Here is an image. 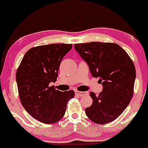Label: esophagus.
Wrapping results in <instances>:
<instances>
[{
  "label": "esophagus",
  "instance_id": "34e87169",
  "mask_svg": "<svg viewBox=\"0 0 148 148\" xmlns=\"http://www.w3.org/2000/svg\"><path fill=\"white\" fill-rule=\"evenodd\" d=\"M75 94L77 95V96H79V97H82L84 95H86L88 94L87 92H79V91H75Z\"/></svg>",
  "mask_w": 148,
  "mask_h": 148
}]
</instances>
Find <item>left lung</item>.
Returning <instances> with one entry per match:
<instances>
[{
	"instance_id": "8db88e82",
	"label": "left lung",
	"mask_w": 148,
	"mask_h": 148,
	"mask_svg": "<svg viewBox=\"0 0 148 148\" xmlns=\"http://www.w3.org/2000/svg\"><path fill=\"white\" fill-rule=\"evenodd\" d=\"M74 49L87 63L94 77H99L102 92L89 95L92 104L85 109L88 118L106 124L117 118L133 96L136 71L127 52L114 43L90 42L74 44Z\"/></svg>"
}]
</instances>
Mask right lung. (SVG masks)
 Returning <instances> with one entry per match:
<instances>
[{
    "label": "right lung",
    "instance_id": "obj_1",
    "mask_svg": "<svg viewBox=\"0 0 148 148\" xmlns=\"http://www.w3.org/2000/svg\"><path fill=\"white\" fill-rule=\"evenodd\" d=\"M72 44H53L33 47L25 53L16 71L21 102L28 114L45 124L64 117L73 90L61 92L50 86L58 77L59 66Z\"/></svg>",
    "mask_w": 148,
    "mask_h": 148
}]
</instances>
